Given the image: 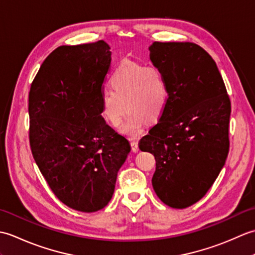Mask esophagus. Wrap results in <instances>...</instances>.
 I'll list each match as a JSON object with an SVG mask.
<instances>
[{"mask_svg":"<svg viewBox=\"0 0 255 255\" xmlns=\"http://www.w3.org/2000/svg\"><path fill=\"white\" fill-rule=\"evenodd\" d=\"M130 145H131V150H132V152H134V153H137L138 151H139V147H138V142H136V141H131L130 142Z\"/></svg>","mask_w":255,"mask_h":255,"instance_id":"obj_1","label":"esophagus"}]
</instances>
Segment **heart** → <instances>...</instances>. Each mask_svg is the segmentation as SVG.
Wrapping results in <instances>:
<instances>
[{
    "mask_svg": "<svg viewBox=\"0 0 255 255\" xmlns=\"http://www.w3.org/2000/svg\"><path fill=\"white\" fill-rule=\"evenodd\" d=\"M110 86L112 91L101 95L102 116L113 126H118L126 106L128 114L121 126L123 133L137 136L144 122L154 123L163 115L169 89L158 68L124 60L113 71Z\"/></svg>",
    "mask_w": 255,
    "mask_h": 255,
    "instance_id": "1",
    "label": "heart"
}]
</instances>
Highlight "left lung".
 <instances>
[{
    "label": "left lung",
    "mask_w": 255,
    "mask_h": 255,
    "mask_svg": "<svg viewBox=\"0 0 255 255\" xmlns=\"http://www.w3.org/2000/svg\"><path fill=\"white\" fill-rule=\"evenodd\" d=\"M149 50L164 75L169 100L139 149L154 155L155 194L182 209L205 196L225 165L231 103L217 64L200 46L154 41Z\"/></svg>",
    "instance_id": "obj_1"
}]
</instances>
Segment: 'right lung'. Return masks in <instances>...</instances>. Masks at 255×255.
I'll return each instance as SVG.
<instances>
[{
    "mask_svg": "<svg viewBox=\"0 0 255 255\" xmlns=\"http://www.w3.org/2000/svg\"><path fill=\"white\" fill-rule=\"evenodd\" d=\"M104 40L60 46L29 91V143L42 176L68 207L94 213L115 189L130 144L108 126L101 95L112 58Z\"/></svg>",
    "mask_w": 255,
    "mask_h": 255,
    "instance_id": "right-lung-1",
    "label": "right lung"
}]
</instances>
